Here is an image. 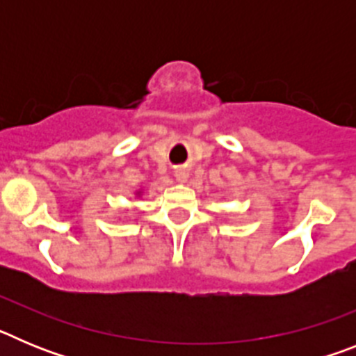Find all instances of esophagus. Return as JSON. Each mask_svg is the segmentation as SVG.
<instances>
[{
  "mask_svg": "<svg viewBox=\"0 0 356 356\" xmlns=\"http://www.w3.org/2000/svg\"><path fill=\"white\" fill-rule=\"evenodd\" d=\"M175 178L176 181H185L188 178V172L185 169H178V171H175Z\"/></svg>",
  "mask_w": 356,
  "mask_h": 356,
  "instance_id": "esophagus-1",
  "label": "esophagus"
}]
</instances>
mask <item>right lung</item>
<instances>
[{
	"label": "right lung",
	"mask_w": 356,
	"mask_h": 356,
	"mask_svg": "<svg viewBox=\"0 0 356 356\" xmlns=\"http://www.w3.org/2000/svg\"><path fill=\"white\" fill-rule=\"evenodd\" d=\"M137 196H140V191H139V193H137Z\"/></svg>",
	"instance_id": "add662e5"
}]
</instances>
